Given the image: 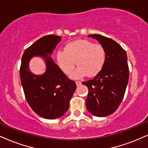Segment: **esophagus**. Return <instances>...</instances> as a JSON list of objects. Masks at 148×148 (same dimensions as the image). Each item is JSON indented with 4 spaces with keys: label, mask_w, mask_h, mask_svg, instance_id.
<instances>
[{
    "label": "esophagus",
    "mask_w": 148,
    "mask_h": 148,
    "mask_svg": "<svg viewBox=\"0 0 148 148\" xmlns=\"http://www.w3.org/2000/svg\"><path fill=\"white\" fill-rule=\"evenodd\" d=\"M75 83H76V85H77V86H79V85H81V82H80V81H76L75 82Z\"/></svg>",
    "instance_id": "obj_1"
}]
</instances>
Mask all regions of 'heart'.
Returning <instances> with one entry per match:
<instances>
[{
	"label": "heart",
	"instance_id": "1",
	"mask_svg": "<svg viewBox=\"0 0 148 148\" xmlns=\"http://www.w3.org/2000/svg\"><path fill=\"white\" fill-rule=\"evenodd\" d=\"M106 51L102 45L88 40H77L67 44L64 51L57 53L60 67L67 75H71L77 66L73 77L79 78L86 75L92 77L99 73L104 66Z\"/></svg>",
	"mask_w": 148,
	"mask_h": 148
}]
</instances>
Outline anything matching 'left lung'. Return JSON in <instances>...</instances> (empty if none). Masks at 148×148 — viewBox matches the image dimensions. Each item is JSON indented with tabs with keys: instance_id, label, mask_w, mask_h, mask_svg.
<instances>
[{
	"instance_id": "8db88e82",
	"label": "left lung",
	"mask_w": 148,
	"mask_h": 148,
	"mask_svg": "<svg viewBox=\"0 0 148 148\" xmlns=\"http://www.w3.org/2000/svg\"><path fill=\"white\" fill-rule=\"evenodd\" d=\"M97 40L106 51L104 66L92 79L83 82L88 88L86 106L96 116H106L115 112L123 100L129 79L125 51L109 38L99 34L88 36Z\"/></svg>"
}]
</instances>
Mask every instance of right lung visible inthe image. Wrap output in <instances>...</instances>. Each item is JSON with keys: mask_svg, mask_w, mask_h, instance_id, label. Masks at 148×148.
Segmentation results:
<instances>
[{"mask_svg": "<svg viewBox=\"0 0 148 148\" xmlns=\"http://www.w3.org/2000/svg\"><path fill=\"white\" fill-rule=\"evenodd\" d=\"M61 40L60 36L48 35L38 39L24 52L20 69L21 84L29 105L38 115L48 119L59 118L66 112L69 101L76 89L75 82L67 77L54 62L51 54ZM40 56L47 69L40 76L33 74L28 68L30 60Z\"/></svg>", "mask_w": 148, "mask_h": 148, "instance_id": "add662e5", "label": "right lung"}]
</instances>
